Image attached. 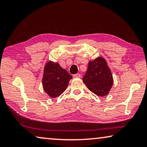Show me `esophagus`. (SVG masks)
I'll use <instances>...</instances> for the list:
<instances>
[{
    "instance_id": "obj_1",
    "label": "esophagus",
    "mask_w": 147,
    "mask_h": 147,
    "mask_svg": "<svg viewBox=\"0 0 147 147\" xmlns=\"http://www.w3.org/2000/svg\"><path fill=\"white\" fill-rule=\"evenodd\" d=\"M81 74H74V75H73V77L75 78H81Z\"/></svg>"
}]
</instances>
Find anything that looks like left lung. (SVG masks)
Wrapping results in <instances>:
<instances>
[{
	"mask_svg": "<svg viewBox=\"0 0 147 147\" xmlns=\"http://www.w3.org/2000/svg\"><path fill=\"white\" fill-rule=\"evenodd\" d=\"M83 81L89 90L95 95L101 97L107 95L113 86V80L105 59L98 57L93 61H89Z\"/></svg>",
	"mask_w": 147,
	"mask_h": 147,
	"instance_id": "1",
	"label": "left lung"
}]
</instances>
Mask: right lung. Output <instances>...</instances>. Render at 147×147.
<instances>
[{"label":"right lung","instance_id":"obj_1","mask_svg":"<svg viewBox=\"0 0 147 147\" xmlns=\"http://www.w3.org/2000/svg\"><path fill=\"white\" fill-rule=\"evenodd\" d=\"M72 76L58 63L48 61L44 70L42 85L45 92L51 97L60 95L68 86Z\"/></svg>","mask_w":147,"mask_h":147}]
</instances>
